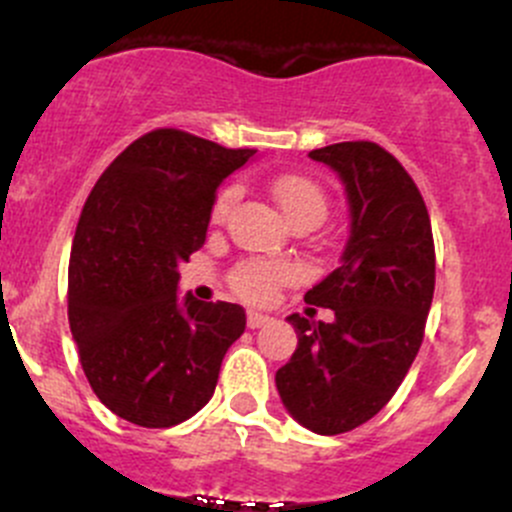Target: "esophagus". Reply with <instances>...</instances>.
Here are the masks:
<instances>
[{
	"mask_svg": "<svg viewBox=\"0 0 512 512\" xmlns=\"http://www.w3.org/2000/svg\"><path fill=\"white\" fill-rule=\"evenodd\" d=\"M270 322H272V317H267V314L247 312V327L250 329H262V327H267Z\"/></svg>",
	"mask_w": 512,
	"mask_h": 512,
	"instance_id": "1",
	"label": "esophagus"
}]
</instances>
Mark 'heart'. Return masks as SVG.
<instances>
[{"instance_id":"b5f03b06","label":"heart","mask_w":512,"mask_h":512,"mask_svg":"<svg viewBox=\"0 0 512 512\" xmlns=\"http://www.w3.org/2000/svg\"><path fill=\"white\" fill-rule=\"evenodd\" d=\"M270 188L289 223H294L299 218L324 220V215H327V198H324L322 188L314 180L304 178V175H277ZM237 195H240L237 188H227L218 195L213 208L215 220L227 218V213L235 205ZM292 275L294 270L287 262L247 260L235 267V272H232V285H235L237 294H242L245 299L260 302V299L270 297L272 289L287 282Z\"/></svg>"}]
</instances>
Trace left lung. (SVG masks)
<instances>
[{
    "mask_svg": "<svg viewBox=\"0 0 512 512\" xmlns=\"http://www.w3.org/2000/svg\"><path fill=\"white\" fill-rule=\"evenodd\" d=\"M309 158L342 180L349 237L337 270L304 294L307 304L332 309L334 319L289 314L297 349L277 369L275 384L294 421L337 436L379 414L414 364L436 285V255L426 203L391 153L347 141Z\"/></svg>",
    "mask_w": 512,
    "mask_h": 512,
    "instance_id": "obj_1",
    "label": "left lung"
}]
</instances>
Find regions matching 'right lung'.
I'll list each match as a JSON object with an SVG mask.
<instances>
[{
	"label": "right lung",
	"instance_id": "right-lung-1",
	"mask_svg": "<svg viewBox=\"0 0 512 512\" xmlns=\"http://www.w3.org/2000/svg\"><path fill=\"white\" fill-rule=\"evenodd\" d=\"M255 151L158 128L98 178L76 227L69 324L94 394L116 416L168 428L213 396L240 304L178 294V267L203 247L215 193Z\"/></svg>",
	"mask_w": 512,
	"mask_h": 512
}]
</instances>
